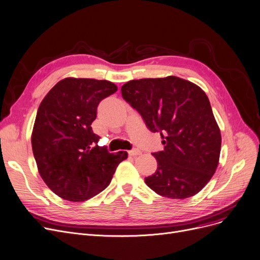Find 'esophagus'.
<instances>
[{"mask_svg": "<svg viewBox=\"0 0 260 260\" xmlns=\"http://www.w3.org/2000/svg\"><path fill=\"white\" fill-rule=\"evenodd\" d=\"M128 153H129V155H131V156H137V155H140L142 152H141L140 149H137V148H134V149L130 150Z\"/></svg>", "mask_w": 260, "mask_h": 260, "instance_id": "esophagus-1", "label": "esophagus"}]
</instances>
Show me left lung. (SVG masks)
Wrapping results in <instances>:
<instances>
[{
    "instance_id": "1",
    "label": "left lung",
    "mask_w": 260,
    "mask_h": 260,
    "mask_svg": "<svg viewBox=\"0 0 260 260\" xmlns=\"http://www.w3.org/2000/svg\"><path fill=\"white\" fill-rule=\"evenodd\" d=\"M121 95L162 137L157 168L145 183L157 194L186 199L199 192L219 163L221 134L204 91L176 76L131 80Z\"/></svg>"
}]
</instances>
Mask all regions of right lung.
<instances>
[{
  "label": "right lung",
  "mask_w": 260,
  "mask_h": 260,
  "mask_svg": "<svg viewBox=\"0 0 260 260\" xmlns=\"http://www.w3.org/2000/svg\"><path fill=\"white\" fill-rule=\"evenodd\" d=\"M117 91L108 80L66 78L39 106L31 134L39 174L52 191L64 200L81 202L100 193L128 153H110L98 146L92 130L97 107Z\"/></svg>",
  "instance_id": "add662e5"
}]
</instances>
